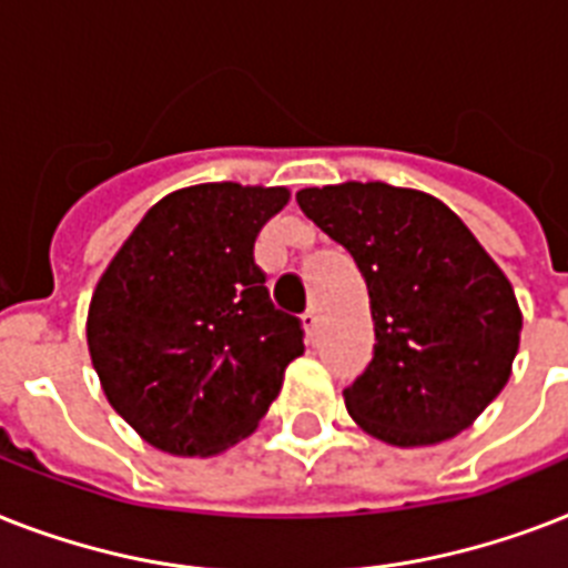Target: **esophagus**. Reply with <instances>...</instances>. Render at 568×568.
Returning <instances> with one entry per match:
<instances>
[{
	"label": "esophagus",
	"mask_w": 568,
	"mask_h": 568,
	"mask_svg": "<svg viewBox=\"0 0 568 568\" xmlns=\"http://www.w3.org/2000/svg\"><path fill=\"white\" fill-rule=\"evenodd\" d=\"M303 329H306L308 338H315V332H317V312H315V308H308L306 315H303Z\"/></svg>",
	"instance_id": "34e87169"
}]
</instances>
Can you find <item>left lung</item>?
I'll use <instances>...</instances> for the list:
<instances>
[{
	"mask_svg": "<svg viewBox=\"0 0 568 568\" xmlns=\"http://www.w3.org/2000/svg\"><path fill=\"white\" fill-rule=\"evenodd\" d=\"M300 210L362 271L376 344L344 388L349 417L382 444L435 446L508 385L523 312L514 285L437 197L382 180L297 192Z\"/></svg>",
	"mask_w": 568,
	"mask_h": 568,
	"instance_id": "obj_1",
	"label": "left lung"
}]
</instances>
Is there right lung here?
<instances>
[{"mask_svg": "<svg viewBox=\"0 0 568 568\" xmlns=\"http://www.w3.org/2000/svg\"><path fill=\"white\" fill-rule=\"evenodd\" d=\"M285 186L201 183L156 201L90 300L101 390L154 449L219 455L260 426L303 356L300 321L274 308L253 262Z\"/></svg>", "mask_w": 568, "mask_h": 568, "instance_id": "obj_1", "label": "right lung"}]
</instances>
